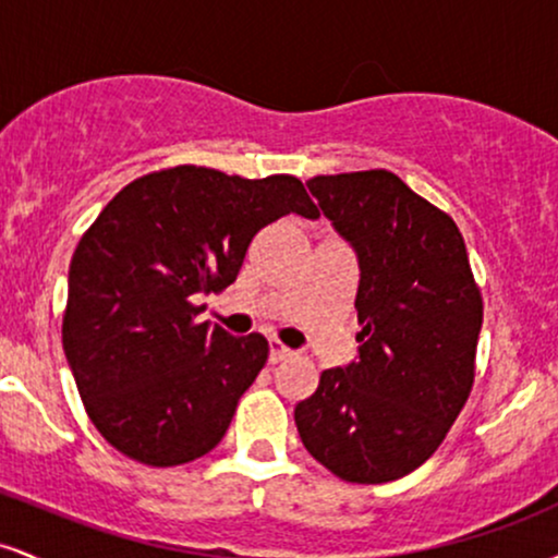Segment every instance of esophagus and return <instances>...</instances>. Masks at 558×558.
Returning a JSON list of instances; mask_svg holds the SVG:
<instances>
[{
  "label": "esophagus",
  "instance_id": "34e87169",
  "mask_svg": "<svg viewBox=\"0 0 558 558\" xmlns=\"http://www.w3.org/2000/svg\"><path fill=\"white\" fill-rule=\"evenodd\" d=\"M286 356H291V349H286V345L278 343V341H270V354H267V360H270V364L283 362Z\"/></svg>",
  "mask_w": 558,
  "mask_h": 558
}]
</instances>
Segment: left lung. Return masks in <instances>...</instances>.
Instances as JSON below:
<instances>
[{
	"label": "left lung",
	"mask_w": 558,
	"mask_h": 558,
	"mask_svg": "<svg viewBox=\"0 0 558 558\" xmlns=\"http://www.w3.org/2000/svg\"><path fill=\"white\" fill-rule=\"evenodd\" d=\"M354 248L356 360L293 409L301 444L345 483H390L444 444L475 380L483 299L457 222L388 170L306 181Z\"/></svg>",
	"instance_id": "obj_1"
}]
</instances>
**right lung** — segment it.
Masks as SVG:
<instances>
[{"label": "right lung", "instance_id": "1", "mask_svg": "<svg viewBox=\"0 0 558 558\" xmlns=\"http://www.w3.org/2000/svg\"><path fill=\"white\" fill-rule=\"evenodd\" d=\"M291 213L319 217L299 178L196 165L138 178L101 209L70 262L62 349L107 444L149 466L220 444L270 349L198 323L194 301L233 283L254 235Z\"/></svg>", "mask_w": 558, "mask_h": 558}]
</instances>
